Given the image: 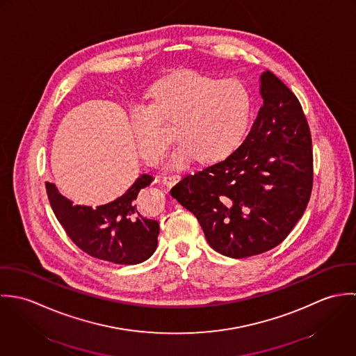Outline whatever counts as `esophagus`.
<instances>
[{
	"label": "esophagus",
	"instance_id": "1",
	"mask_svg": "<svg viewBox=\"0 0 356 356\" xmlns=\"http://www.w3.org/2000/svg\"><path fill=\"white\" fill-rule=\"evenodd\" d=\"M179 175L178 174H171V175H164L163 177V184L164 185H167V186H171V185H174V184H177L178 181H179Z\"/></svg>",
	"mask_w": 356,
	"mask_h": 356
}]
</instances>
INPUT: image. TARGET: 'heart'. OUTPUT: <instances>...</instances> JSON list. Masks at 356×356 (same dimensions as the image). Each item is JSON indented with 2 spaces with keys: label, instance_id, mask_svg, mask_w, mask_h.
Returning a JSON list of instances; mask_svg holds the SVG:
<instances>
[{
  "label": "heart",
  "instance_id": "heart-1",
  "mask_svg": "<svg viewBox=\"0 0 356 356\" xmlns=\"http://www.w3.org/2000/svg\"><path fill=\"white\" fill-rule=\"evenodd\" d=\"M149 104L130 111V124L141 157L156 164L172 141L161 127H174L178 147L167 165L181 168L196 157L205 164L230 157L244 143L251 119L252 96L237 79H219L184 71L159 81Z\"/></svg>",
  "mask_w": 356,
  "mask_h": 356
}]
</instances>
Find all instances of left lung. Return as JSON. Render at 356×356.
Segmentation results:
<instances>
[{"instance_id":"8db88e82","label":"left lung","mask_w":356,"mask_h":356,"mask_svg":"<svg viewBox=\"0 0 356 356\" xmlns=\"http://www.w3.org/2000/svg\"><path fill=\"white\" fill-rule=\"evenodd\" d=\"M260 106L243 145L182 178L171 196L199 220L216 252L241 259L281 244L312 189V143L298 97L273 72L260 75Z\"/></svg>"}]
</instances>
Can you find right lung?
<instances>
[{"mask_svg":"<svg viewBox=\"0 0 356 356\" xmlns=\"http://www.w3.org/2000/svg\"><path fill=\"white\" fill-rule=\"evenodd\" d=\"M152 181V175L143 174L123 196L96 208L74 205L51 182L47 193L57 220L78 248L116 264H137L157 247L159 222L144 218L137 208L140 191Z\"/></svg>","mask_w":356,"mask_h":356,"instance_id":"add662e5","label":"right lung"}]
</instances>
